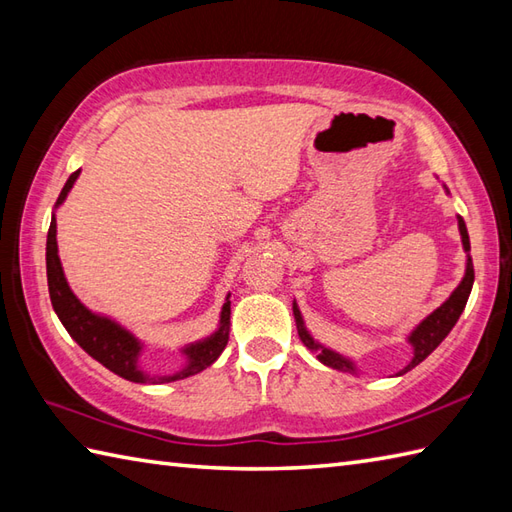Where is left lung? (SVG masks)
<instances>
[{"instance_id": "1", "label": "left lung", "mask_w": 512, "mask_h": 512, "mask_svg": "<svg viewBox=\"0 0 512 512\" xmlns=\"http://www.w3.org/2000/svg\"><path fill=\"white\" fill-rule=\"evenodd\" d=\"M458 224H460L464 250H471L469 231H466V224H464L462 217H458ZM473 281H475V270H473V259H471V255H469V262H466V275H464V279H462V284H460L458 288H455L453 295H451L447 301H444L436 312H431L429 317L424 319V321L418 325V328L413 330V334L409 336V341H411V345H413V350H416V354H413V361H411L405 369H402L400 374H405V372H409V369L416 367L418 363H422L424 358H427V356H429L433 350H436V347L444 341V336H447V334L453 330V325L458 323L460 314H462V310H464V306H466V301H469ZM292 310H295V319H297V328H299L301 341L306 343V345L310 347V350H319V345L310 339V334L306 332V328H303V321H301V314H299L297 306L292 308ZM319 361L325 363L328 367L343 369V372H354V367H352L350 361H345L343 356L334 354V352H330V350H323V347H321V352H319Z\"/></svg>"}]
</instances>
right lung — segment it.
<instances>
[{
  "label": "right lung",
  "mask_w": 512,
  "mask_h": 512,
  "mask_svg": "<svg viewBox=\"0 0 512 512\" xmlns=\"http://www.w3.org/2000/svg\"><path fill=\"white\" fill-rule=\"evenodd\" d=\"M79 176V171H74L72 176L65 182L61 189V195L57 204L65 200V195L72 189V184ZM46 270H48V290H50V301L52 308L57 312V317L65 325V330L70 332L72 339L79 343L85 352L92 358H96L101 365H105L110 372L118 374L125 380H132V383H171V380L187 378L191 374H198L202 369L213 365L217 356L228 343V319H231V301L224 303L222 308V325L211 339H206L198 345H191L187 350L189 365L182 369L176 376H160V378H149L136 367V358L140 352V343L134 339L132 334L118 328L116 323L110 319L96 317L83 303L72 295L68 288V281L63 277L61 262L57 255V222H52L48 228V242H46Z\"/></svg>",
  "instance_id": "add662e5"
}]
</instances>
